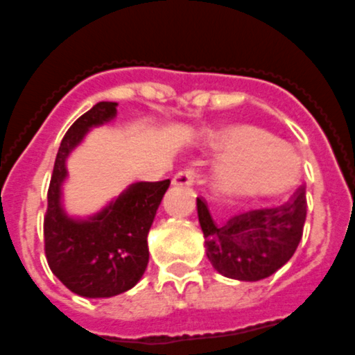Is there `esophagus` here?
<instances>
[{
  "instance_id": "esophagus-1",
  "label": "esophagus",
  "mask_w": 355,
  "mask_h": 355,
  "mask_svg": "<svg viewBox=\"0 0 355 355\" xmlns=\"http://www.w3.org/2000/svg\"><path fill=\"white\" fill-rule=\"evenodd\" d=\"M198 171L194 168H185V170L178 171L173 177V185H193L196 182Z\"/></svg>"
}]
</instances>
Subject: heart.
I'll use <instances>...</instances> for the list:
<instances>
[{"instance_id": "b5f03b06", "label": "heart", "mask_w": 355, "mask_h": 355, "mask_svg": "<svg viewBox=\"0 0 355 355\" xmlns=\"http://www.w3.org/2000/svg\"><path fill=\"white\" fill-rule=\"evenodd\" d=\"M227 157L218 168V187L233 198L270 196L286 191L300 177L293 147L252 125H238L215 135Z\"/></svg>"}]
</instances>
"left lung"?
Here are the masks:
<instances>
[{
	"mask_svg": "<svg viewBox=\"0 0 355 355\" xmlns=\"http://www.w3.org/2000/svg\"><path fill=\"white\" fill-rule=\"evenodd\" d=\"M198 217L211 266L227 278L256 282L296 252L306 218V191L301 184L286 203L243 211L224 226L214 223L207 203L198 198Z\"/></svg>",
	"mask_w": 355,
	"mask_h": 355,
	"instance_id": "left-lung-1",
	"label": "left lung"
}]
</instances>
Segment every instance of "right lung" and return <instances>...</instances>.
<instances>
[{
	"label": "right lung",
	"mask_w": 355,
	"mask_h": 355,
	"mask_svg": "<svg viewBox=\"0 0 355 355\" xmlns=\"http://www.w3.org/2000/svg\"><path fill=\"white\" fill-rule=\"evenodd\" d=\"M117 103L101 101L66 131L47 193L43 218L45 256L52 273L71 293L84 297H110L138 284L148 264L147 234L170 180L138 182L89 220L68 217L61 207L66 157L94 125L117 114Z\"/></svg>",
	"instance_id": "obj_1"
}]
</instances>
